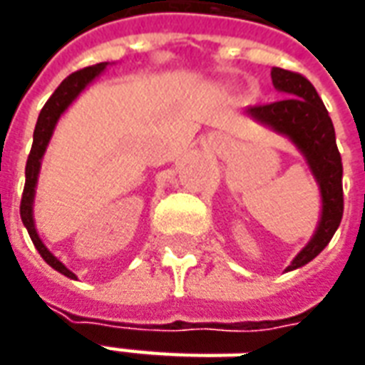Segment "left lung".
<instances>
[{"label": "left lung", "instance_id": "1", "mask_svg": "<svg viewBox=\"0 0 365 365\" xmlns=\"http://www.w3.org/2000/svg\"><path fill=\"white\" fill-rule=\"evenodd\" d=\"M270 75L274 89L284 97L268 106L250 107L245 115L292 142L307 162L321 195L317 230L309 244L287 266L284 272H290L315 259L337 232L344 217V166L335 144L333 121L311 81L278 66H274Z\"/></svg>", "mask_w": 365, "mask_h": 365}]
</instances>
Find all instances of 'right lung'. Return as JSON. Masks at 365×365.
Segmentation results:
<instances>
[{
    "instance_id": "add662e5",
    "label": "right lung",
    "mask_w": 365,
    "mask_h": 365,
    "mask_svg": "<svg viewBox=\"0 0 365 365\" xmlns=\"http://www.w3.org/2000/svg\"><path fill=\"white\" fill-rule=\"evenodd\" d=\"M109 63H99L87 66L83 71H77L73 75L64 78L63 83L58 85V89L50 95V99L46 101V106L42 107L38 121H36L34 128V142H32V150H30V156L26 162V185H24V195H21V205H20V215L24 227L28 230L30 237H32V244L36 245L38 254L44 258V262L52 266L56 272L64 274L66 278L71 280H77V274L71 272L66 266H64L61 259L56 258L48 247L44 245V242L40 240L38 230H36L34 223V197H36V187H38V176H40V168H42V158L46 154V148L50 144V138L54 133V128L61 120L64 111L73 106V101L77 99L81 93L85 91L89 85H91L95 78L99 77L103 71L107 68Z\"/></svg>"
}]
</instances>
